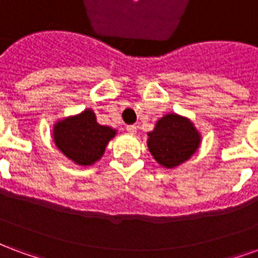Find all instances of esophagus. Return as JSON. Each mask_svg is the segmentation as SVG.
Instances as JSON below:
<instances>
[{"mask_svg": "<svg viewBox=\"0 0 258 258\" xmlns=\"http://www.w3.org/2000/svg\"><path fill=\"white\" fill-rule=\"evenodd\" d=\"M125 128H127V131H128L130 134H135V133H137V125H135V124H130Z\"/></svg>", "mask_w": 258, "mask_h": 258, "instance_id": "1", "label": "esophagus"}]
</instances>
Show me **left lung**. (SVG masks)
Returning a JSON list of instances; mask_svg holds the SVG:
<instances>
[{
  "mask_svg": "<svg viewBox=\"0 0 258 258\" xmlns=\"http://www.w3.org/2000/svg\"><path fill=\"white\" fill-rule=\"evenodd\" d=\"M148 146L152 156L164 167H175L194 155L200 137L190 121L177 114H167L149 133Z\"/></svg>",
  "mask_w": 258,
  "mask_h": 258,
  "instance_id": "1",
  "label": "left lung"
}]
</instances>
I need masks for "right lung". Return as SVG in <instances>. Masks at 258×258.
<instances>
[{
	"mask_svg": "<svg viewBox=\"0 0 258 258\" xmlns=\"http://www.w3.org/2000/svg\"><path fill=\"white\" fill-rule=\"evenodd\" d=\"M114 134L113 128L96 123L92 110H85L76 117L59 121L53 128V141L69 159L88 166L103 155Z\"/></svg>",
	"mask_w": 258,
	"mask_h": 258,
	"instance_id": "1",
	"label": "right lung"
}]
</instances>
